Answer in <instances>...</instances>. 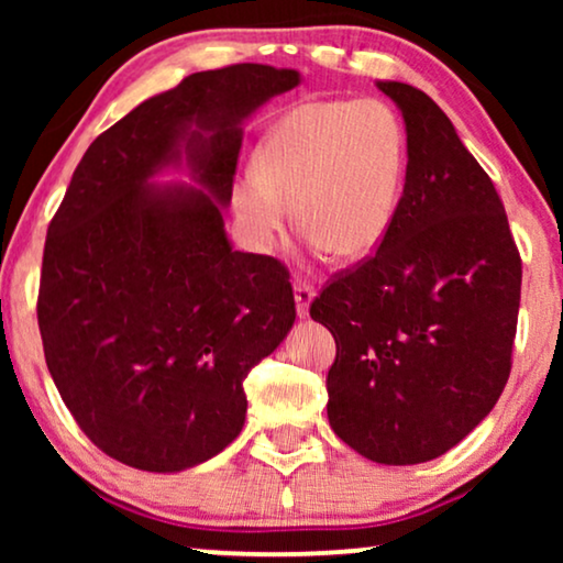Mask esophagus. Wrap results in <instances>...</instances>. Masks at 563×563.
Instances as JSON below:
<instances>
[{"instance_id": "obj_1", "label": "esophagus", "mask_w": 563, "mask_h": 563, "mask_svg": "<svg viewBox=\"0 0 563 563\" xmlns=\"http://www.w3.org/2000/svg\"><path fill=\"white\" fill-rule=\"evenodd\" d=\"M312 299H314V289L310 287V284L297 282L295 284V302H297V314H299V318H307V314H310Z\"/></svg>"}]
</instances>
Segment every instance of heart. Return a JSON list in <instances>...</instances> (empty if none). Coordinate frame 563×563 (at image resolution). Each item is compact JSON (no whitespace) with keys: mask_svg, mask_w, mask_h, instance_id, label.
I'll use <instances>...</instances> for the list:
<instances>
[{"mask_svg":"<svg viewBox=\"0 0 563 563\" xmlns=\"http://www.w3.org/2000/svg\"><path fill=\"white\" fill-rule=\"evenodd\" d=\"M253 166L235 184L233 210L256 249H274L295 205L314 253L361 261L379 251L395 225L407 137L379 99L305 102L268 130Z\"/></svg>","mask_w":563,"mask_h":563,"instance_id":"b5f03b06","label":"heart"}]
</instances>
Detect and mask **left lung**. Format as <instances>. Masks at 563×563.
<instances>
[{
  "instance_id": "left-lung-1",
  "label": "left lung",
  "mask_w": 563,
  "mask_h": 563,
  "mask_svg": "<svg viewBox=\"0 0 563 563\" xmlns=\"http://www.w3.org/2000/svg\"><path fill=\"white\" fill-rule=\"evenodd\" d=\"M407 133L387 241L310 307L335 338L328 420L368 461L443 456L492 412L510 376L520 253L495 184L426 91L376 81Z\"/></svg>"
}]
</instances>
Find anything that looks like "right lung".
Segmentation results:
<instances>
[{
  "label": "right lung",
  "mask_w": 563,
  "mask_h": 563,
  "mask_svg": "<svg viewBox=\"0 0 563 563\" xmlns=\"http://www.w3.org/2000/svg\"><path fill=\"white\" fill-rule=\"evenodd\" d=\"M295 68L199 71L145 99L84 153L43 251L37 325L68 412L107 456L156 474L241 435L243 379L295 325L289 272L233 251L243 125ZM187 170L186 183H158Z\"/></svg>",
  "instance_id": "1"
}]
</instances>
